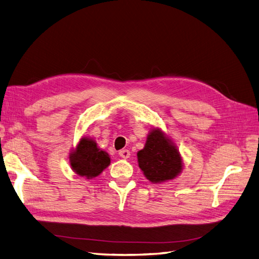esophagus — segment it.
Returning a JSON list of instances; mask_svg holds the SVG:
<instances>
[{
    "label": "esophagus",
    "instance_id": "34e87169",
    "mask_svg": "<svg viewBox=\"0 0 259 259\" xmlns=\"http://www.w3.org/2000/svg\"><path fill=\"white\" fill-rule=\"evenodd\" d=\"M119 155L122 158H128L130 156V151L129 150H120L119 151Z\"/></svg>",
    "mask_w": 259,
    "mask_h": 259
}]
</instances>
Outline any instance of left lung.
Instances as JSON below:
<instances>
[{
    "label": "left lung",
    "instance_id": "left-lung-1",
    "mask_svg": "<svg viewBox=\"0 0 259 259\" xmlns=\"http://www.w3.org/2000/svg\"><path fill=\"white\" fill-rule=\"evenodd\" d=\"M139 166L152 183L174 180L182 169V158L176 148L160 130L148 137L143 150L138 152Z\"/></svg>",
    "mask_w": 259,
    "mask_h": 259
}]
</instances>
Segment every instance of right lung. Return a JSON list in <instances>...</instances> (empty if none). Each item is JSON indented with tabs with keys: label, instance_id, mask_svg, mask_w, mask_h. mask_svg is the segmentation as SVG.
Masks as SVG:
<instances>
[{
	"label": "right lung",
	"instance_id": "right-lung-1",
	"mask_svg": "<svg viewBox=\"0 0 259 259\" xmlns=\"http://www.w3.org/2000/svg\"><path fill=\"white\" fill-rule=\"evenodd\" d=\"M72 168L79 176L96 177L108 166L110 158L90 139H81L76 150L70 156Z\"/></svg>",
	"mask_w": 259,
	"mask_h": 259
}]
</instances>
